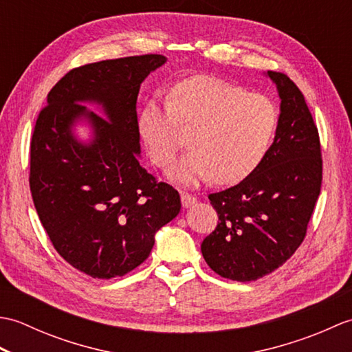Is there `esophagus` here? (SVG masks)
Here are the masks:
<instances>
[{
    "label": "esophagus",
    "instance_id": "1",
    "mask_svg": "<svg viewBox=\"0 0 352 352\" xmlns=\"http://www.w3.org/2000/svg\"><path fill=\"white\" fill-rule=\"evenodd\" d=\"M197 203V197L192 195V193L188 192H182V204L183 207H190Z\"/></svg>",
    "mask_w": 352,
    "mask_h": 352
}]
</instances>
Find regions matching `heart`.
Returning a JSON list of instances; mask_svg holds the SVG:
<instances>
[{
    "label": "heart",
    "mask_w": 352,
    "mask_h": 352,
    "mask_svg": "<svg viewBox=\"0 0 352 352\" xmlns=\"http://www.w3.org/2000/svg\"><path fill=\"white\" fill-rule=\"evenodd\" d=\"M278 125V111L265 95L246 92L213 76H195L175 85L168 102L148 101L139 115V133L155 166L169 168L177 153L195 146L174 169L184 183L214 178L243 180L266 155Z\"/></svg>",
    "instance_id": "obj_1"
}]
</instances>
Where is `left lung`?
Listing matches in <instances>:
<instances>
[{
  "instance_id": "1",
  "label": "left lung",
  "mask_w": 352,
  "mask_h": 352,
  "mask_svg": "<svg viewBox=\"0 0 352 352\" xmlns=\"http://www.w3.org/2000/svg\"><path fill=\"white\" fill-rule=\"evenodd\" d=\"M267 76L281 98L274 144L241 183L208 195L219 221L201 252L216 274L233 281L261 278L294 256L322 184L319 131L302 92L286 74Z\"/></svg>"
}]
</instances>
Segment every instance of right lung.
I'll use <instances>...</instances> for the list:
<instances>
[{
    "label": "right lung",
    "mask_w": 352,
    "mask_h": 352,
    "mask_svg": "<svg viewBox=\"0 0 352 352\" xmlns=\"http://www.w3.org/2000/svg\"><path fill=\"white\" fill-rule=\"evenodd\" d=\"M164 62L145 54L74 68L36 119L28 175L36 212L56 251L92 278L124 276L144 263L155 231L180 213V193L138 159L140 83ZM83 100L102 103L108 118L87 112ZM81 114L96 129L89 147L70 133Z\"/></svg>",
    "instance_id": "obj_1"
}]
</instances>
